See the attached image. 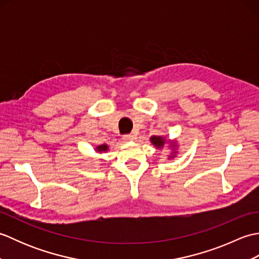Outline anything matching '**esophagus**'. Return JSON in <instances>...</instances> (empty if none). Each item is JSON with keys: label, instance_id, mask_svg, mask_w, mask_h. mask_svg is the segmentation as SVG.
Listing matches in <instances>:
<instances>
[{"label": "esophagus", "instance_id": "34e87169", "mask_svg": "<svg viewBox=\"0 0 259 259\" xmlns=\"http://www.w3.org/2000/svg\"><path fill=\"white\" fill-rule=\"evenodd\" d=\"M122 139H123V141H125V142H128V141H133V140L135 139V135H133V134L123 135V136H122Z\"/></svg>", "mask_w": 259, "mask_h": 259}]
</instances>
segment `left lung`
I'll list each match as a JSON object with an SVG mask.
<instances>
[{"instance_id":"obj_1","label":"left lung","mask_w":259,"mask_h":259,"mask_svg":"<svg viewBox=\"0 0 259 259\" xmlns=\"http://www.w3.org/2000/svg\"><path fill=\"white\" fill-rule=\"evenodd\" d=\"M150 140H151L152 144L155 145L156 147H158V148H161L163 146V144H164V139L162 138V137L153 136V137H151Z\"/></svg>"}]
</instances>
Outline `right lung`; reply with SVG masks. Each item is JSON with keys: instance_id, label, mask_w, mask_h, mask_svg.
Returning a JSON list of instances; mask_svg holds the SVG:
<instances>
[{"instance_id": "add662e5", "label": "right lung", "mask_w": 259, "mask_h": 259, "mask_svg": "<svg viewBox=\"0 0 259 259\" xmlns=\"http://www.w3.org/2000/svg\"><path fill=\"white\" fill-rule=\"evenodd\" d=\"M97 149H98V151H106L108 149V147L106 145H102V146H99Z\"/></svg>"}]
</instances>
